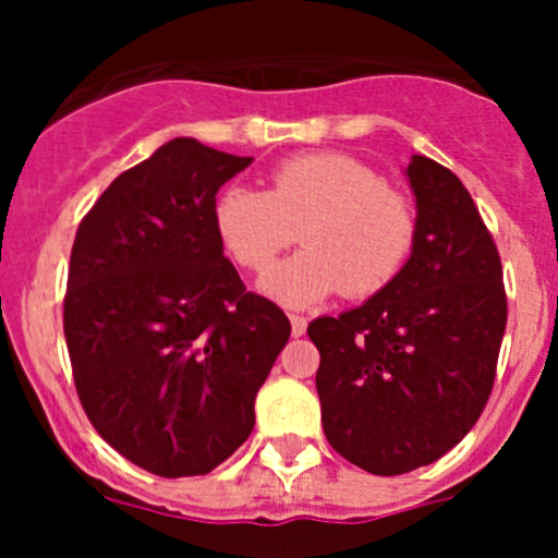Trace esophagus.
<instances>
[{"mask_svg": "<svg viewBox=\"0 0 558 558\" xmlns=\"http://www.w3.org/2000/svg\"><path fill=\"white\" fill-rule=\"evenodd\" d=\"M289 318H291V335H294V337L305 335V329H307L305 315H289Z\"/></svg>", "mask_w": 558, "mask_h": 558, "instance_id": "obj_1", "label": "esophagus"}]
</instances>
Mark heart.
<instances>
[{
    "label": "heart",
    "mask_w": 558,
    "mask_h": 558,
    "mask_svg": "<svg viewBox=\"0 0 558 558\" xmlns=\"http://www.w3.org/2000/svg\"><path fill=\"white\" fill-rule=\"evenodd\" d=\"M213 227L229 258L251 272L267 269L300 229L305 247L262 278L264 294L291 307L337 291L378 294L418 238L413 202L348 154L289 156L269 170L264 191L229 185L213 205Z\"/></svg>",
    "instance_id": "obj_1"
}]
</instances>
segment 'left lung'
I'll use <instances>...</instances> for the list:
<instances>
[{
	"label": "left lung",
	"instance_id": "8db88e82",
	"mask_svg": "<svg viewBox=\"0 0 558 558\" xmlns=\"http://www.w3.org/2000/svg\"><path fill=\"white\" fill-rule=\"evenodd\" d=\"M418 238L393 283L307 326L329 446L373 475L446 456L475 426L508 324L502 262L470 191L426 156L408 165Z\"/></svg>",
	"mask_w": 558,
	"mask_h": 558
}]
</instances>
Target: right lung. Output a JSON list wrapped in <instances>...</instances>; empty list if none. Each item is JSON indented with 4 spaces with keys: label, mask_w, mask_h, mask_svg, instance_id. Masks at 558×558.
<instances>
[{
    "label": "right lung",
    "mask_w": 558,
    "mask_h": 558,
    "mask_svg": "<svg viewBox=\"0 0 558 558\" xmlns=\"http://www.w3.org/2000/svg\"><path fill=\"white\" fill-rule=\"evenodd\" d=\"M251 156L174 137L121 172L81 221L64 337L94 429L161 477L205 475L256 424L253 402L291 324L245 291L213 227Z\"/></svg>",
    "instance_id": "1"
}]
</instances>
